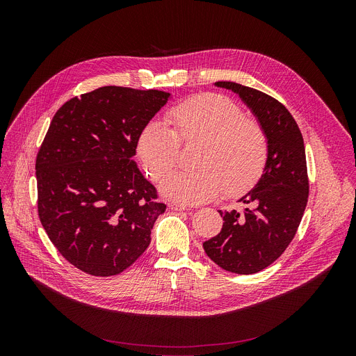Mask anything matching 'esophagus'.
Masks as SVG:
<instances>
[{
  "instance_id": "esophagus-1",
  "label": "esophagus",
  "mask_w": 356,
  "mask_h": 356,
  "mask_svg": "<svg viewBox=\"0 0 356 356\" xmlns=\"http://www.w3.org/2000/svg\"><path fill=\"white\" fill-rule=\"evenodd\" d=\"M169 207L175 211H184V210H188V206L183 204V202H177V201H170L169 202Z\"/></svg>"
}]
</instances>
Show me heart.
Instances as JSON below:
<instances>
[{
  "label": "heart",
  "mask_w": 356,
  "mask_h": 356,
  "mask_svg": "<svg viewBox=\"0 0 356 356\" xmlns=\"http://www.w3.org/2000/svg\"><path fill=\"white\" fill-rule=\"evenodd\" d=\"M179 141L199 142L197 170L170 171ZM138 155L155 180L164 176L159 188L166 197L193 206L213 200L221 190L235 197L255 184L268 161V136L255 118L243 115L235 101L206 92L172 107L165 124L147 121L138 138Z\"/></svg>",
  "instance_id": "obj_1"
}]
</instances>
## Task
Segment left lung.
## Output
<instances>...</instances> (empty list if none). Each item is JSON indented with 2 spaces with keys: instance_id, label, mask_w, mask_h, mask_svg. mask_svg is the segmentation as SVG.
I'll use <instances>...</instances> for the list:
<instances>
[{
  "instance_id": "left-lung-1",
  "label": "left lung",
  "mask_w": 356,
  "mask_h": 356,
  "mask_svg": "<svg viewBox=\"0 0 356 356\" xmlns=\"http://www.w3.org/2000/svg\"><path fill=\"white\" fill-rule=\"evenodd\" d=\"M217 87L234 91L268 136V161L261 179L238 201L243 213L218 211L222 229L202 243L207 257L224 270L258 273L272 265L296 235L309 198L306 147L297 122L273 97L232 81Z\"/></svg>"
}]
</instances>
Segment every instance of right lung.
Returning a JSON list of instances; mask_svg holds the SVG:
<instances>
[{
  "mask_svg": "<svg viewBox=\"0 0 356 356\" xmlns=\"http://www.w3.org/2000/svg\"><path fill=\"white\" fill-rule=\"evenodd\" d=\"M170 98L106 86L69 99L50 122L36 158L38 213L77 269L114 276L149 246L166 206L132 159L143 125Z\"/></svg>",
  "mask_w": 356,
  "mask_h": 356,
  "instance_id": "1",
  "label": "right lung"
}]
</instances>
